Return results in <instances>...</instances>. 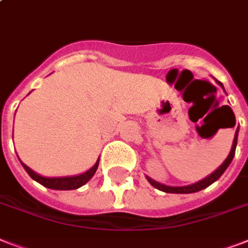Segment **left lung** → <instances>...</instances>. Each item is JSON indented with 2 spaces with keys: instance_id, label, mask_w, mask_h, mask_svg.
<instances>
[{
  "instance_id": "left-lung-1",
  "label": "left lung",
  "mask_w": 248,
  "mask_h": 248,
  "mask_svg": "<svg viewBox=\"0 0 248 248\" xmlns=\"http://www.w3.org/2000/svg\"><path fill=\"white\" fill-rule=\"evenodd\" d=\"M217 83H219V85L224 89L223 83L219 82V81H217ZM237 139H238V128H237V131H235L234 140H233V145H232L231 153H229V155L227 157V159L224 161L223 165L220 166L217 170H215V171H214L211 175H208L207 177H204L203 180L198 181V183H196V184L186 185V186H170V185L161 184V183H158V181L153 180V179H151V177L147 176L148 181H149V183H151V184L153 185L155 188L159 189V190H162V192L177 193V194H188V193H196V192H198V190H202V189L207 188L208 185H211L214 181L217 180V179H219V177L223 175L224 171L228 169V166L231 165V162L233 161V157H234V155H235V147H237Z\"/></svg>"
}]
</instances>
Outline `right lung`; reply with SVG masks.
<instances>
[{
    "mask_svg": "<svg viewBox=\"0 0 248 248\" xmlns=\"http://www.w3.org/2000/svg\"><path fill=\"white\" fill-rule=\"evenodd\" d=\"M24 170L28 172V175L32 177L33 180H36L37 183H40L41 185H44L46 188L55 189V190H73V189H78L79 186L85 185L87 181L93 176V173L96 172L97 166H99V159L96 163L87 170L86 172L81 173V175H76V176H64V177H45L41 176L38 173H36L33 170H31L27 165L21 162Z\"/></svg>",
    "mask_w": 248,
    "mask_h": 248,
    "instance_id": "obj_1",
    "label": "right lung"
}]
</instances>
